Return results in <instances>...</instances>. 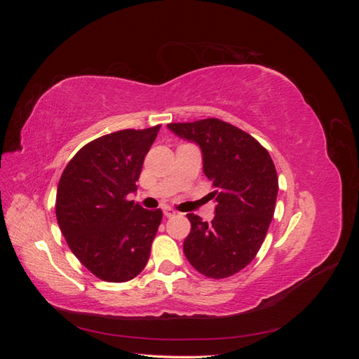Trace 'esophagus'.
Wrapping results in <instances>:
<instances>
[{"instance_id":"1","label":"esophagus","mask_w":359,"mask_h":359,"mask_svg":"<svg viewBox=\"0 0 359 359\" xmlns=\"http://www.w3.org/2000/svg\"><path fill=\"white\" fill-rule=\"evenodd\" d=\"M163 212H165L166 217H172V215L177 214V211L173 210V208H170V206H165V208H163Z\"/></svg>"}]
</instances>
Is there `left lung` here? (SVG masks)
I'll list each match as a JSON object with an SVG mask.
<instances>
[{"label":"left lung","mask_w":359,"mask_h":359,"mask_svg":"<svg viewBox=\"0 0 359 359\" xmlns=\"http://www.w3.org/2000/svg\"><path fill=\"white\" fill-rule=\"evenodd\" d=\"M168 127L199 145L203 173L215 189L210 193L217 202L212 222L187 214L191 231L184 255L206 277H231L255 259L273 220L278 191L273 158L253 136L222 119Z\"/></svg>","instance_id":"obj_1"}]
</instances>
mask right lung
<instances>
[{
    "label": "right lung",
    "instance_id": "1",
    "mask_svg": "<svg viewBox=\"0 0 359 359\" xmlns=\"http://www.w3.org/2000/svg\"><path fill=\"white\" fill-rule=\"evenodd\" d=\"M160 126L119 130L91 140L69 161L58 182L55 212L73 255L104 281L135 278L149 259L161 210H144L127 194Z\"/></svg>",
    "mask_w": 359,
    "mask_h": 359
}]
</instances>
